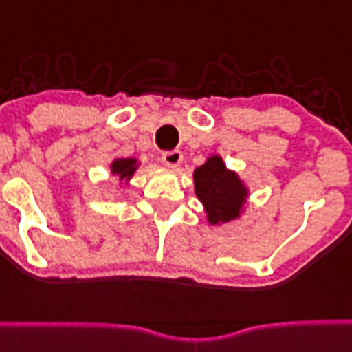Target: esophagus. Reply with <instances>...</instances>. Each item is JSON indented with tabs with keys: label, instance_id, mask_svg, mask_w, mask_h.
<instances>
[{
	"label": "esophagus",
	"instance_id": "esophagus-1",
	"mask_svg": "<svg viewBox=\"0 0 352 352\" xmlns=\"http://www.w3.org/2000/svg\"><path fill=\"white\" fill-rule=\"evenodd\" d=\"M162 162L168 168H177L182 162V153L179 149H171V151H164L162 153Z\"/></svg>",
	"mask_w": 352,
	"mask_h": 352
}]
</instances>
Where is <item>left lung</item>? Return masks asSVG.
<instances>
[{
    "mask_svg": "<svg viewBox=\"0 0 352 352\" xmlns=\"http://www.w3.org/2000/svg\"><path fill=\"white\" fill-rule=\"evenodd\" d=\"M193 188L210 226L228 225L246 212L250 188L237 171L225 164L221 155H210L204 164L193 170Z\"/></svg>",
    "mask_w": 352,
    "mask_h": 352,
    "instance_id": "obj_1",
    "label": "left lung"
}]
</instances>
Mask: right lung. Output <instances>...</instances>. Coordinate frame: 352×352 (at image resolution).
<instances>
[{"label": "right lung", "instance_id": "add662e5", "mask_svg": "<svg viewBox=\"0 0 352 352\" xmlns=\"http://www.w3.org/2000/svg\"><path fill=\"white\" fill-rule=\"evenodd\" d=\"M140 160L135 159V157H118V159H113L111 164H109V171H111L113 177L118 179V186L127 188L129 186V181L131 177L137 173V170L140 168Z\"/></svg>", "mask_w": 352, "mask_h": 352}]
</instances>
